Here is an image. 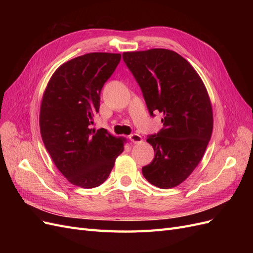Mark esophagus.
Returning <instances> with one entry per match:
<instances>
[{"instance_id":"34e87169","label":"esophagus","mask_w":253,"mask_h":253,"mask_svg":"<svg viewBox=\"0 0 253 253\" xmlns=\"http://www.w3.org/2000/svg\"><path fill=\"white\" fill-rule=\"evenodd\" d=\"M128 138L133 143H140L142 141V137L140 135H138V134H135V133L129 135Z\"/></svg>"}]
</instances>
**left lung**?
Listing matches in <instances>:
<instances>
[{"mask_svg":"<svg viewBox=\"0 0 253 253\" xmlns=\"http://www.w3.org/2000/svg\"><path fill=\"white\" fill-rule=\"evenodd\" d=\"M122 59L138 83L151 116L154 112L164 114V127L148 136L155 154L142 174L158 188H173L193 172L211 138L208 93L194 68L175 51L124 52Z\"/></svg>","mask_w":253,"mask_h":253,"instance_id":"1","label":"left lung"}]
</instances>
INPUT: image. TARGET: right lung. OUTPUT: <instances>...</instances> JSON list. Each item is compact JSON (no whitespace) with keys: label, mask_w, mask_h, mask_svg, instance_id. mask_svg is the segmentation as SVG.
Segmentation results:
<instances>
[{"label":"right lung","mask_w":253,"mask_h":253,"mask_svg":"<svg viewBox=\"0 0 253 253\" xmlns=\"http://www.w3.org/2000/svg\"><path fill=\"white\" fill-rule=\"evenodd\" d=\"M120 53L90 52L61 65L43 95L40 129L45 148L68 181L90 189L106 180L124 151L120 138L95 129L104 83L120 62Z\"/></svg>","instance_id":"obj_1"}]
</instances>
